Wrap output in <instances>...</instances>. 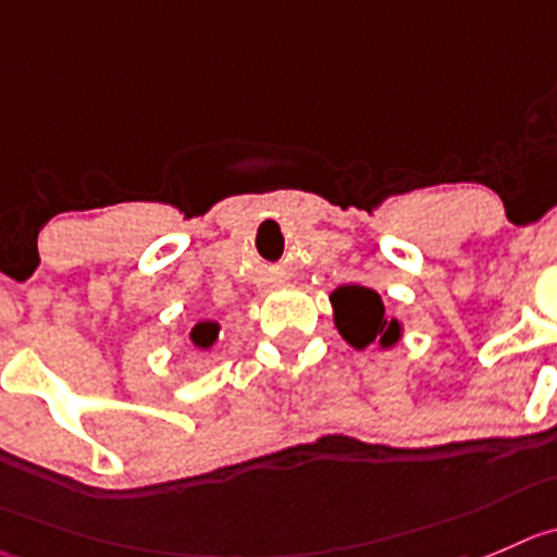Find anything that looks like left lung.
<instances>
[{"instance_id": "1", "label": "left lung", "mask_w": 557, "mask_h": 557, "mask_svg": "<svg viewBox=\"0 0 557 557\" xmlns=\"http://www.w3.org/2000/svg\"><path fill=\"white\" fill-rule=\"evenodd\" d=\"M336 327L352 347H367L380 338L383 347L399 342V322L385 320V306L374 289L361 284H344L331 295Z\"/></svg>"}]
</instances>
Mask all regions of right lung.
<instances>
[{
  "mask_svg": "<svg viewBox=\"0 0 557 557\" xmlns=\"http://www.w3.org/2000/svg\"><path fill=\"white\" fill-rule=\"evenodd\" d=\"M215 336H219V325L215 322H199L190 331V338H194L196 347H210L215 342Z\"/></svg>",
  "mask_w": 557,
  "mask_h": 557,
  "instance_id": "right-lung-1",
  "label": "right lung"
}]
</instances>
